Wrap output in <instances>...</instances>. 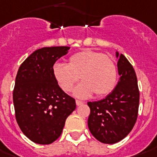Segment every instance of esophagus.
<instances>
[{"label":"esophagus","mask_w":157,"mask_h":157,"mask_svg":"<svg viewBox=\"0 0 157 157\" xmlns=\"http://www.w3.org/2000/svg\"><path fill=\"white\" fill-rule=\"evenodd\" d=\"M83 101H78V100H76V105H81L83 104Z\"/></svg>","instance_id":"obj_1"}]
</instances>
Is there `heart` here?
Listing matches in <instances>:
<instances>
[{"label":"heart","instance_id":"obj_1","mask_svg":"<svg viewBox=\"0 0 157 157\" xmlns=\"http://www.w3.org/2000/svg\"><path fill=\"white\" fill-rule=\"evenodd\" d=\"M55 79L65 92H70L75 84L74 95L87 98L95 93L97 97L108 95L115 88L117 70L115 63L107 56L92 50H83L72 55L68 65L56 63L52 69Z\"/></svg>","mask_w":157,"mask_h":157}]
</instances>
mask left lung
<instances>
[{
  "instance_id": "obj_1",
  "label": "left lung",
  "mask_w": 157,
  "mask_h": 157,
  "mask_svg": "<svg viewBox=\"0 0 157 157\" xmlns=\"http://www.w3.org/2000/svg\"><path fill=\"white\" fill-rule=\"evenodd\" d=\"M120 78L112 92L98 101H89L87 125L101 143L114 144L130 133L138 117L139 91L135 71L127 58L115 52Z\"/></svg>"
}]
</instances>
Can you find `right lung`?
<instances>
[{
    "label": "right lung",
    "instance_id": "add662e5",
    "mask_svg": "<svg viewBox=\"0 0 157 157\" xmlns=\"http://www.w3.org/2000/svg\"><path fill=\"white\" fill-rule=\"evenodd\" d=\"M70 47H42L20 65L13 92L15 117L24 134L37 144H50L62 133L65 120L75 110V100L67 95L52 73L57 59Z\"/></svg>",
    "mask_w": 157,
    "mask_h": 157
}]
</instances>
